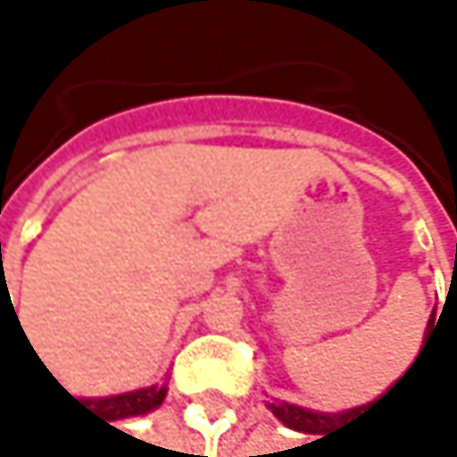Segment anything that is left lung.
Listing matches in <instances>:
<instances>
[{"label":"left lung","instance_id":"8db88e82","mask_svg":"<svg viewBox=\"0 0 457 457\" xmlns=\"http://www.w3.org/2000/svg\"><path fill=\"white\" fill-rule=\"evenodd\" d=\"M433 320V318H430ZM403 381V378H400ZM395 389V386H392ZM389 389V392H392ZM386 392V395H389ZM384 395V397H386ZM381 397V400H384ZM378 400V403H381ZM376 403H370V406H359V409H351V411H345V414H318V411H307V409H298V406H290V403H271V411H274V417L277 420H282L287 428H293V430H302V433H326V430H331V428H337V425H343V422H348V420H353V417H359L361 411H367V409H373ZM323 438V436H320Z\"/></svg>","mask_w":457,"mask_h":457}]
</instances>
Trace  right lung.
Returning <instances> with one entry per match:
<instances>
[{
    "mask_svg": "<svg viewBox=\"0 0 457 457\" xmlns=\"http://www.w3.org/2000/svg\"><path fill=\"white\" fill-rule=\"evenodd\" d=\"M12 304V302H10ZM15 312V310H12ZM68 392V389H65ZM71 395V392H68ZM73 397V395H71ZM167 397V386H147V389H137V392H126V395H114V397H101V400H81V406H90L93 411H98L104 420H122V417H134V414H145L153 411L155 406H162V400ZM76 400V397H73ZM79 403V400H76Z\"/></svg>",
    "mask_w": 457,
    "mask_h": 457,
    "instance_id": "add662e5",
    "label": "right lung"
}]
</instances>
